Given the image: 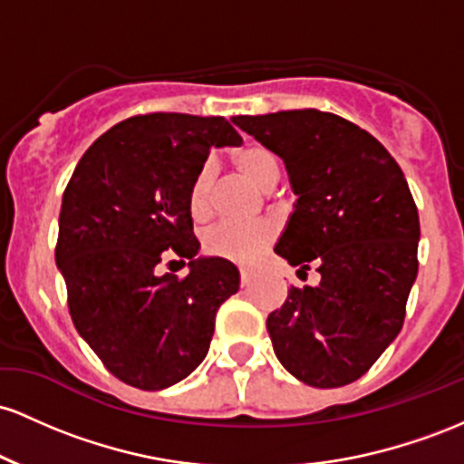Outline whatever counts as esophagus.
Returning a JSON list of instances; mask_svg holds the SVG:
<instances>
[{
	"instance_id": "obj_1",
	"label": "esophagus",
	"mask_w": 464,
	"mask_h": 464,
	"mask_svg": "<svg viewBox=\"0 0 464 464\" xmlns=\"http://www.w3.org/2000/svg\"><path fill=\"white\" fill-rule=\"evenodd\" d=\"M238 272H241V285H243V287H246V285L252 283L254 274H256V272H254L252 267H241V269H238Z\"/></svg>"
}]
</instances>
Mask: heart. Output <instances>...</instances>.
<instances>
[{
  "instance_id": "b5f03b06",
  "label": "heart",
  "mask_w": 464,
  "mask_h": 464,
  "mask_svg": "<svg viewBox=\"0 0 464 464\" xmlns=\"http://www.w3.org/2000/svg\"><path fill=\"white\" fill-rule=\"evenodd\" d=\"M234 164L238 166L243 175L252 181L258 188L269 190L278 181V160L269 149L263 144H246L234 153ZM212 179H215V166L212 162H206L195 175L190 184L188 204L190 212L195 217H204L210 210L212 199ZM274 238V226L272 223H232L223 221L212 226L210 230L204 234V247L208 254L218 258L246 260L256 258L263 252L265 246Z\"/></svg>"
}]
</instances>
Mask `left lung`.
<instances>
[{"label":"left lung","instance_id":"left-lung-1","mask_svg":"<svg viewBox=\"0 0 464 464\" xmlns=\"http://www.w3.org/2000/svg\"><path fill=\"white\" fill-rule=\"evenodd\" d=\"M232 122L283 160L298 197L274 252L298 272H320L315 287H291L269 314L276 357L306 386H346L399 335L419 272V212L403 170L335 113L295 109Z\"/></svg>","mask_w":464,"mask_h":464}]
</instances>
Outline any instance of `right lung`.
<instances>
[{
	"label": "right lung",
	"instance_id": "1",
	"mask_svg": "<svg viewBox=\"0 0 464 464\" xmlns=\"http://www.w3.org/2000/svg\"><path fill=\"white\" fill-rule=\"evenodd\" d=\"M241 135L221 116L149 113L96 140L63 192L56 267L76 331L120 382L164 390L204 362L218 306L238 291L237 265L197 256L190 184L210 149ZM173 248L184 279L158 275Z\"/></svg>",
	"mask_w": 464,
	"mask_h": 464
}]
</instances>
